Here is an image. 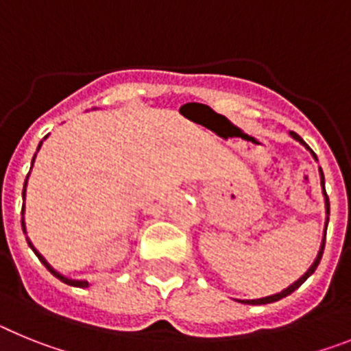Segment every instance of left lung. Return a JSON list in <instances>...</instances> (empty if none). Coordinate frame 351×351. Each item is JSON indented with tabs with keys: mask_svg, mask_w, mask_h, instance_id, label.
Instances as JSON below:
<instances>
[{
	"mask_svg": "<svg viewBox=\"0 0 351 351\" xmlns=\"http://www.w3.org/2000/svg\"><path fill=\"white\" fill-rule=\"evenodd\" d=\"M289 134H291V138H293V139H297V141L300 143V145H304V146H306L307 150H309L311 154H313V157L316 158L315 152L311 150L309 146H307V143L304 141V139L300 138V136H298V134H295V132H289ZM319 176H322V189H323V196H325V208H327V213H328V212H330V203H328V196H327V193H325V178H323V171H322V167H319ZM327 224H328V219H327ZM325 234H327V230H325ZM323 249H325V237H323L322 249H319L318 256H316L315 263L311 265V268H309V270H307V272L304 274V276L300 277V279H298V281H295L293 285H291V286H288V288H286V289H282L281 293L270 295V297H265V298H256V300H239V302H242V304H252V306H261V304H270V302H276V300H281V298H282V297H286V295L293 293L295 289H297L298 286L302 285V282L306 281L307 277H309L311 274H313V272H315V270H316V267H318V265H319V260H322V256H323Z\"/></svg>",
	"mask_w": 351,
	"mask_h": 351,
	"instance_id": "1",
	"label": "left lung"
}]
</instances>
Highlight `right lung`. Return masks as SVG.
I'll return each instance as SVG.
<instances>
[{
    "mask_svg": "<svg viewBox=\"0 0 351 351\" xmlns=\"http://www.w3.org/2000/svg\"><path fill=\"white\" fill-rule=\"evenodd\" d=\"M40 145H42V143H40ZM40 145H38V148H40ZM33 160H35V157H33ZM32 166H33V162H32ZM24 194H26V182H24V189H23V196H24ZM23 212H24V210H23ZM23 228H24V221H23ZM28 243H29V242H28ZM29 247H32V249H33V252H35V254H36V256H38V260H40V261H42V263H44V267H45V268H47L49 272L53 274V276H54V277H58V279H60V281L66 282V285H70V286H77V288H86V286H88V282H86V281H74V279H66V277H63V276H62V274H58V272H56V270H54V268H53V267H51V265H49V263H47V261H45V260H44V258H42V256H40V254H38V252H36V249H35V247H33L32 243H29Z\"/></svg>",
    "mask_w": 351,
    "mask_h": 351,
    "instance_id": "right-lung-1",
    "label": "right lung"
}]
</instances>
